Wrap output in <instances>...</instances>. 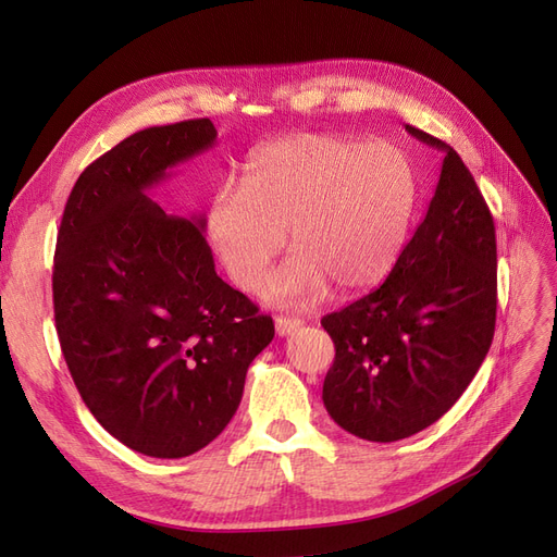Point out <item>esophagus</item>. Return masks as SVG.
Instances as JSON below:
<instances>
[{
    "label": "esophagus",
    "mask_w": 557,
    "mask_h": 557,
    "mask_svg": "<svg viewBox=\"0 0 557 557\" xmlns=\"http://www.w3.org/2000/svg\"><path fill=\"white\" fill-rule=\"evenodd\" d=\"M304 324V320L299 318H276V334L278 336H290L293 332H297Z\"/></svg>",
    "instance_id": "1"
}]
</instances>
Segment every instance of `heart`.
Returning a JSON list of instances; mask_svg holds the SVG:
<instances>
[{
    "mask_svg": "<svg viewBox=\"0 0 557 557\" xmlns=\"http://www.w3.org/2000/svg\"><path fill=\"white\" fill-rule=\"evenodd\" d=\"M414 207L403 149L341 133H299L260 147L242 184L216 188L209 237L244 290H258L290 230L295 253L267 285L283 306L322 299L338 283L375 285L400 251Z\"/></svg>",
    "mask_w": 557,
    "mask_h": 557,
    "instance_id": "obj_1",
    "label": "heart"
}]
</instances>
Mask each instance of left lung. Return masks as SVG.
Here are the masks:
<instances>
[{"mask_svg":"<svg viewBox=\"0 0 557 557\" xmlns=\"http://www.w3.org/2000/svg\"><path fill=\"white\" fill-rule=\"evenodd\" d=\"M445 154L426 216L373 293L322 318L336 357L322 385L330 417L371 443L431 426L468 389L491 348L497 306L495 225L456 151Z\"/></svg>","mask_w":557,"mask_h":557,"instance_id":"left-lung-1","label":"left lung"}]
</instances>
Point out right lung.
<instances>
[{"label": "right lung", "instance_id": "1", "mask_svg": "<svg viewBox=\"0 0 557 557\" xmlns=\"http://www.w3.org/2000/svg\"><path fill=\"white\" fill-rule=\"evenodd\" d=\"M216 145L209 120L149 126L85 168L57 233L54 324L85 406L145 456L200 451L239 408L274 322L214 270L205 216L147 194Z\"/></svg>", "mask_w": 557, "mask_h": 557}]
</instances>
